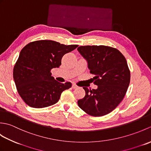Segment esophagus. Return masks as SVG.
I'll return each instance as SVG.
<instances>
[{
  "label": "esophagus",
  "instance_id": "esophagus-1",
  "mask_svg": "<svg viewBox=\"0 0 151 151\" xmlns=\"http://www.w3.org/2000/svg\"><path fill=\"white\" fill-rule=\"evenodd\" d=\"M72 88H73V89H76V88H78V86H76V84H73V85H72Z\"/></svg>",
  "mask_w": 151,
  "mask_h": 151
}]
</instances>
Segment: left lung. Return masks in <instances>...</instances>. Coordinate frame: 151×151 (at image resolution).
I'll return each mask as SVG.
<instances>
[{
	"label": "left lung",
	"instance_id": "left-lung-1",
	"mask_svg": "<svg viewBox=\"0 0 151 151\" xmlns=\"http://www.w3.org/2000/svg\"><path fill=\"white\" fill-rule=\"evenodd\" d=\"M77 50L87 61L97 86L91 90L83 88L86 95L78 101V106L92 116L110 113L123 100L130 84L126 59L117 49L108 46H81Z\"/></svg>",
	"mask_w": 151,
	"mask_h": 151
}]
</instances>
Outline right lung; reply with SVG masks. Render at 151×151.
<instances>
[{"label":"right lung","mask_w":151,"mask_h":151,"mask_svg":"<svg viewBox=\"0 0 151 151\" xmlns=\"http://www.w3.org/2000/svg\"><path fill=\"white\" fill-rule=\"evenodd\" d=\"M78 45H65L52 40L31 42L22 49L13 76L19 95L29 106L41 108L56 104L71 83L56 81L50 70L61 65L64 54Z\"/></svg>","instance_id":"right-lung-1"}]
</instances>
